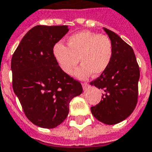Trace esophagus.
<instances>
[{
    "instance_id": "obj_1",
    "label": "esophagus",
    "mask_w": 152,
    "mask_h": 152,
    "mask_svg": "<svg viewBox=\"0 0 152 152\" xmlns=\"http://www.w3.org/2000/svg\"><path fill=\"white\" fill-rule=\"evenodd\" d=\"M82 86L83 89H86L87 87H88V83H86V82H82Z\"/></svg>"
}]
</instances>
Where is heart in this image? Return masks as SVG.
Returning a JSON list of instances; mask_svg holds the SVG:
<instances>
[{
    "mask_svg": "<svg viewBox=\"0 0 152 152\" xmlns=\"http://www.w3.org/2000/svg\"><path fill=\"white\" fill-rule=\"evenodd\" d=\"M67 47L57 43L53 48V55L58 66L66 75H71L77 63H82L75 72L80 79L102 75L111 63L113 47L109 36L82 31L74 34L67 39Z\"/></svg>",
    "mask_w": 152,
    "mask_h": 152,
    "instance_id": "b5f03b06",
    "label": "heart"
}]
</instances>
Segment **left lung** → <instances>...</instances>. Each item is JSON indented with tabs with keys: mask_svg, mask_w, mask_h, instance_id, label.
<instances>
[{
	"mask_svg": "<svg viewBox=\"0 0 152 152\" xmlns=\"http://www.w3.org/2000/svg\"><path fill=\"white\" fill-rule=\"evenodd\" d=\"M104 30L113 43V55L108 69L90 82L103 90L102 100L91 112L97 120L112 125L129 117L136 108L140 67L131 46L113 31Z\"/></svg>",
	"mask_w": 152,
	"mask_h": 152,
	"instance_id": "1",
	"label": "left lung"
}]
</instances>
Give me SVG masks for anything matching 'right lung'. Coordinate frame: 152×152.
Listing matches in <instances>:
<instances>
[{
  "instance_id": "obj_1",
  "label": "right lung",
  "mask_w": 152,
  "mask_h": 152,
  "mask_svg": "<svg viewBox=\"0 0 152 152\" xmlns=\"http://www.w3.org/2000/svg\"><path fill=\"white\" fill-rule=\"evenodd\" d=\"M68 31L66 25L36 26L12 57L14 93L28 120L43 129L63 122L70 102L82 93L81 83L60 70L53 55L54 46Z\"/></svg>"
}]
</instances>
